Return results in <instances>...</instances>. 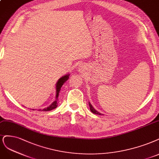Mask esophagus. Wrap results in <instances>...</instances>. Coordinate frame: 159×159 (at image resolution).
I'll list each match as a JSON object with an SVG mask.
<instances>
[{
  "mask_svg": "<svg viewBox=\"0 0 159 159\" xmlns=\"http://www.w3.org/2000/svg\"><path fill=\"white\" fill-rule=\"evenodd\" d=\"M79 68H80V70H84V66L83 65L80 64V65L79 66Z\"/></svg>",
  "mask_w": 159,
  "mask_h": 159,
  "instance_id": "obj_1",
  "label": "esophagus"
}]
</instances>
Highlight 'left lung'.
I'll return each instance as SVG.
<instances>
[{"instance_id":"8db88e82","label":"left lung","mask_w":159,"mask_h":159,"mask_svg":"<svg viewBox=\"0 0 159 159\" xmlns=\"http://www.w3.org/2000/svg\"><path fill=\"white\" fill-rule=\"evenodd\" d=\"M89 107H90V111L93 113V114H98V115H101V114L100 112H98L97 111H96L95 109L93 107V106L91 105V103L89 102Z\"/></svg>"}]
</instances>
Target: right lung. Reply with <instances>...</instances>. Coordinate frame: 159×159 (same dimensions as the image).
<instances>
[{"label": "right lung", "mask_w": 159, "mask_h": 159, "mask_svg": "<svg viewBox=\"0 0 159 159\" xmlns=\"http://www.w3.org/2000/svg\"><path fill=\"white\" fill-rule=\"evenodd\" d=\"M69 75H70V74L65 75L62 76V78H60L58 80V81H57V85H56V93L57 94H56L55 101H54L49 107L43 108V110H42V109H39L38 111H49L53 110V109L56 108L57 107V106H58L57 105V101H58V95H59V93H60V91H61V89L62 85L68 80ZM33 110H34V109H33Z\"/></svg>", "instance_id": "obj_1"}]
</instances>
